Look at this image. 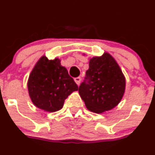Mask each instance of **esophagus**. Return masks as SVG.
I'll return each mask as SVG.
<instances>
[{
  "label": "esophagus",
  "mask_w": 155,
  "mask_h": 155,
  "mask_svg": "<svg viewBox=\"0 0 155 155\" xmlns=\"http://www.w3.org/2000/svg\"><path fill=\"white\" fill-rule=\"evenodd\" d=\"M81 79H81V77H79H79H76V78H75L74 81H75V82H76V83L78 85H79V84H80V82H81Z\"/></svg>",
  "instance_id": "esophagus-1"
}]
</instances>
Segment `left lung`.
<instances>
[{
	"label": "left lung",
	"instance_id": "obj_1",
	"mask_svg": "<svg viewBox=\"0 0 155 155\" xmlns=\"http://www.w3.org/2000/svg\"><path fill=\"white\" fill-rule=\"evenodd\" d=\"M125 88V79L115 59L108 53L90 60L89 69L79 93L87 109L102 113L118 104Z\"/></svg>",
	"mask_w": 155,
	"mask_h": 155
}]
</instances>
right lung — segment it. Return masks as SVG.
Masks as SVG:
<instances>
[{"label": "right lung", "mask_w": 155, "mask_h": 155, "mask_svg": "<svg viewBox=\"0 0 155 155\" xmlns=\"http://www.w3.org/2000/svg\"><path fill=\"white\" fill-rule=\"evenodd\" d=\"M28 87L34 105L47 112L61 109L65 99L79 88L59 59L48 60L45 56L33 69Z\"/></svg>", "instance_id": "obj_1"}]
</instances>
